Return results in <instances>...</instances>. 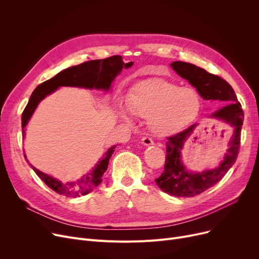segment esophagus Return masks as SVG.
<instances>
[{
    "mask_svg": "<svg viewBox=\"0 0 259 259\" xmlns=\"http://www.w3.org/2000/svg\"><path fill=\"white\" fill-rule=\"evenodd\" d=\"M142 143H143L144 145H146V146L153 145V141H152V139L148 138V137H144V138L142 139Z\"/></svg>",
    "mask_w": 259,
    "mask_h": 259,
    "instance_id": "1",
    "label": "esophagus"
}]
</instances>
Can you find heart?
<instances>
[{
    "label": "heart",
    "mask_w": 259,
    "mask_h": 259,
    "mask_svg": "<svg viewBox=\"0 0 259 259\" xmlns=\"http://www.w3.org/2000/svg\"><path fill=\"white\" fill-rule=\"evenodd\" d=\"M127 104L133 114L148 116V126L158 137L172 134L188 126L198 114L200 99L193 88L164 80H149L135 86ZM120 116L130 120V112L120 107Z\"/></svg>",
    "instance_id": "obj_1"
}]
</instances>
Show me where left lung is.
<instances>
[{"mask_svg": "<svg viewBox=\"0 0 259 259\" xmlns=\"http://www.w3.org/2000/svg\"><path fill=\"white\" fill-rule=\"evenodd\" d=\"M171 67L197 89L203 100L228 103L211 116L223 119L234 127V135L230 142V148L224 161L217 168L200 173L189 172L181 161V149L196 124L167 138L165 169L159 178L155 180L156 185L170 195L192 197L222 181L230 168L234 165L239 153L243 111L233 88L223 77L186 62H173Z\"/></svg>", "mask_w": 259, "mask_h": 259, "instance_id": "1", "label": "left lung"}]
</instances>
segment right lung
I'll list each match as a JSON object with an SVG mask.
<instances>
[{"label": "right lung", "mask_w": 259, "mask_h": 259, "mask_svg": "<svg viewBox=\"0 0 259 259\" xmlns=\"http://www.w3.org/2000/svg\"><path fill=\"white\" fill-rule=\"evenodd\" d=\"M133 65V62L124 63L120 56H113L103 60H92L81 63L79 65L67 68V69L59 72L52 78L39 84L32 92L28 104L25 107L22 113V132L25 135V127L35 110L38 103L46 95L56 91L60 86H74L85 88H97L108 90L112 80L124 68H129ZM115 146L111 147L105 153L104 158L99 161L92 171L87 173L83 179L77 182L63 184L51 176L38 171L31 164V168L36 175L42 180L51 190L61 195L67 197H77L90 193L92 190L102 183V176L108 168L109 159H110ZM25 156V155H24ZM26 158V156H25Z\"/></svg>", "instance_id": "1"}]
</instances>
